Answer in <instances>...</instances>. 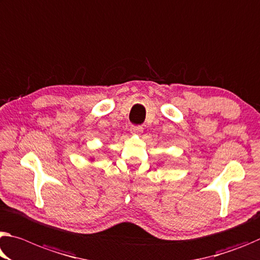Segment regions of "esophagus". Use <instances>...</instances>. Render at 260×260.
<instances>
[{
  "label": "esophagus",
  "instance_id": "obj_1",
  "mask_svg": "<svg viewBox=\"0 0 260 260\" xmlns=\"http://www.w3.org/2000/svg\"><path fill=\"white\" fill-rule=\"evenodd\" d=\"M143 132V127L140 126V125H133L131 127V133L132 134H141Z\"/></svg>",
  "mask_w": 260,
  "mask_h": 260
}]
</instances>
